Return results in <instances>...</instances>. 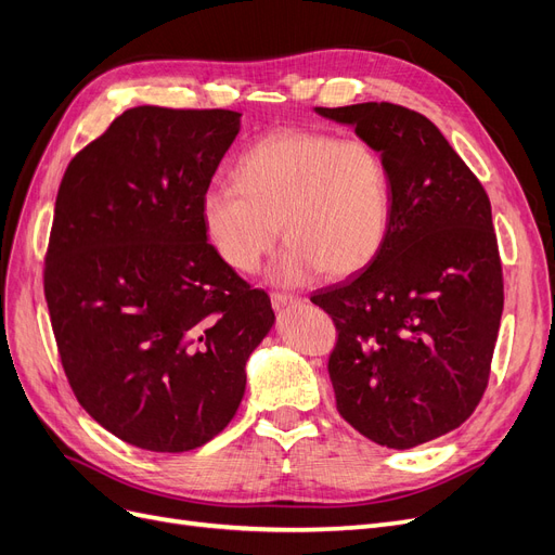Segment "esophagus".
<instances>
[{"instance_id": "1", "label": "esophagus", "mask_w": 555, "mask_h": 555, "mask_svg": "<svg viewBox=\"0 0 555 555\" xmlns=\"http://www.w3.org/2000/svg\"><path fill=\"white\" fill-rule=\"evenodd\" d=\"M270 299H272V306H274V309H283V306H291V304H299V301H304L301 297H297V295H288V293H272V295H270Z\"/></svg>"}]
</instances>
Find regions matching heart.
Segmentation results:
<instances>
[{"label":"heart","instance_id":"b5f03b06","mask_svg":"<svg viewBox=\"0 0 555 555\" xmlns=\"http://www.w3.org/2000/svg\"><path fill=\"white\" fill-rule=\"evenodd\" d=\"M233 188H210L201 217L217 256L256 272L276 244H288L272 279L297 285L326 270L350 276L371 264L391 233L393 178L365 139L281 130L254 141L233 164Z\"/></svg>","mask_w":555,"mask_h":555}]
</instances>
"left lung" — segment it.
Wrapping results in <instances>:
<instances>
[{"label":"left lung","mask_w":555,"mask_h":555,"mask_svg":"<svg viewBox=\"0 0 555 555\" xmlns=\"http://www.w3.org/2000/svg\"><path fill=\"white\" fill-rule=\"evenodd\" d=\"M354 126L393 178V221L379 256L315 291L332 315L330 377L338 414L386 448L460 427L489 382L503 313V267L480 180L433 120L393 102L318 107Z\"/></svg>","instance_id":"obj_1"}]
</instances>
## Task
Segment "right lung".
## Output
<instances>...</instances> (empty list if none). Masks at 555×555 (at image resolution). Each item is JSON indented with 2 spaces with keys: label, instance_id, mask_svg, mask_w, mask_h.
<instances>
[{
  "label": "right lung",
  "instance_id": "right-lung-1",
  "mask_svg": "<svg viewBox=\"0 0 555 555\" xmlns=\"http://www.w3.org/2000/svg\"><path fill=\"white\" fill-rule=\"evenodd\" d=\"M240 132L231 109L132 107L59 184L43 288L77 402L120 441L184 453L244 396L274 324L208 242L201 198Z\"/></svg>",
  "mask_w": 555,
  "mask_h": 555
}]
</instances>
